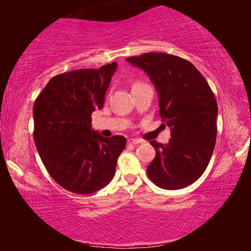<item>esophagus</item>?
<instances>
[{
  "instance_id": "34e87169",
  "label": "esophagus",
  "mask_w": 251,
  "mask_h": 251,
  "mask_svg": "<svg viewBox=\"0 0 251 251\" xmlns=\"http://www.w3.org/2000/svg\"><path fill=\"white\" fill-rule=\"evenodd\" d=\"M128 143H129V144H132V145H137V144L142 143V140H140V139H133V138H131V139H128Z\"/></svg>"
}]
</instances>
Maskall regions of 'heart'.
I'll return each instance as SVG.
<instances>
[{
  "label": "heart",
  "mask_w": 251,
  "mask_h": 251,
  "mask_svg": "<svg viewBox=\"0 0 251 251\" xmlns=\"http://www.w3.org/2000/svg\"><path fill=\"white\" fill-rule=\"evenodd\" d=\"M137 84H139V83H137ZM137 84H136V85H137Z\"/></svg>",
  "instance_id": "heart-1"
}]
</instances>
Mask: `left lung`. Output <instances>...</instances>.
<instances>
[{
	"mask_svg": "<svg viewBox=\"0 0 251 251\" xmlns=\"http://www.w3.org/2000/svg\"><path fill=\"white\" fill-rule=\"evenodd\" d=\"M126 60L150 76L159 96L161 119L171 130L168 144L150 142L156 151L147 167L150 179L164 190L193 184L215 149L218 107L214 92L194 65L180 57L149 52Z\"/></svg>",
	"mask_w": 251,
	"mask_h": 251,
	"instance_id": "obj_1",
	"label": "left lung"
}]
</instances>
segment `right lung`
I'll return each mask as SVG.
<instances>
[{
	"instance_id": "1",
	"label": "right lung",
	"mask_w": 251,
	"mask_h": 251,
	"mask_svg": "<svg viewBox=\"0 0 251 251\" xmlns=\"http://www.w3.org/2000/svg\"><path fill=\"white\" fill-rule=\"evenodd\" d=\"M116 66L56 75L34 104L37 152L53 180L72 193L90 194L105 187L126 147L123 136L105 138L91 129V114L104 106Z\"/></svg>"
}]
</instances>
